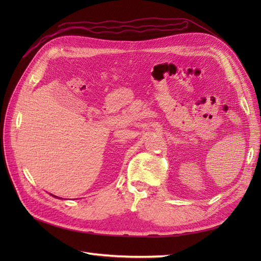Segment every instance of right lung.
<instances>
[{
  "label": "right lung",
  "mask_w": 261,
  "mask_h": 261,
  "mask_svg": "<svg viewBox=\"0 0 261 261\" xmlns=\"http://www.w3.org/2000/svg\"><path fill=\"white\" fill-rule=\"evenodd\" d=\"M52 196H53V197H57V196H54V195H52Z\"/></svg>",
  "instance_id": "right-lung-1"
}]
</instances>
